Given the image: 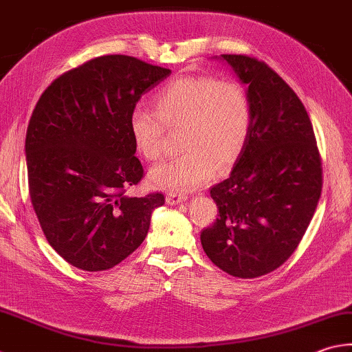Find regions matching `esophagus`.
<instances>
[{"label":"esophagus","mask_w":352,"mask_h":352,"mask_svg":"<svg viewBox=\"0 0 352 352\" xmlns=\"http://www.w3.org/2000/svg\"><path fill=\"white\" fill-rule=\"evenodd\" d=\"M187 197L188 196L184 193H175V191H170V193H167V204L175 205L179 202H184V201H187Z\"/></svg>","instance_id":"obj_1"}]
</instances>
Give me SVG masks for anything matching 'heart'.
Here are the masks:
<instances>
[{
    "mask_svg": "<svg viewBox=\"0 0 352 352\" xmlns=\"http://www.w3.org/2000/svg\"><path fill=\"white\" fill-rule=\"evenodd\" d=\"M153 111L136 109L130 133L147 161L165 155L168 133L181 135L185 151L150 171L155 187L190 191L208 182L217 170H228L241 159L248 142L253 109L242 84L213 76H185L168 82L153 99Z\"/></svg>",
    "mask_w": 352,
    "mask_h": 352,
    "instance_id": "obj_1",
    "label": "heart"
}]
</instances>
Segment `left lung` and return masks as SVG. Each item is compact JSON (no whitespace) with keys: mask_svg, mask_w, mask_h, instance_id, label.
<instances>
[{"mask_svg":"<svg viewBox=\"0 0 352 352\" xmlns=\"http://www.w3.org/2000/svg\"><path fill=\"white\" fill-rule=\"evenodd\" d=\"M253 109L245 150L210 196L219 214L201 243L216 267L254 279L283 265L299 247L322 193V159L313 124L294 90L263 61L222 55Z\"/></svg>","mask_w":352,"mask_h":352,"instance_id":"1","label":"left lung"}]
</instances>
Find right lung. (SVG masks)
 <instances>
[{"instance_id": "add662e5", "label": "right lung", "mask_w": 352, "mask_h": 352, "mask_svg": "<svg viewBox=\"0 0 352 352\" xmlns=\"http://www.w3.org/2000/svg\"><path fill=\"white\" fill-rule=\"evenodd\" d=\"M168 69L127 55L90 59L56 78L25 135L29 195L50 247L84 271L113 268L144 242L161 191L133 197L144 168L130 116Z\"/></svg>"}]
</instances>
